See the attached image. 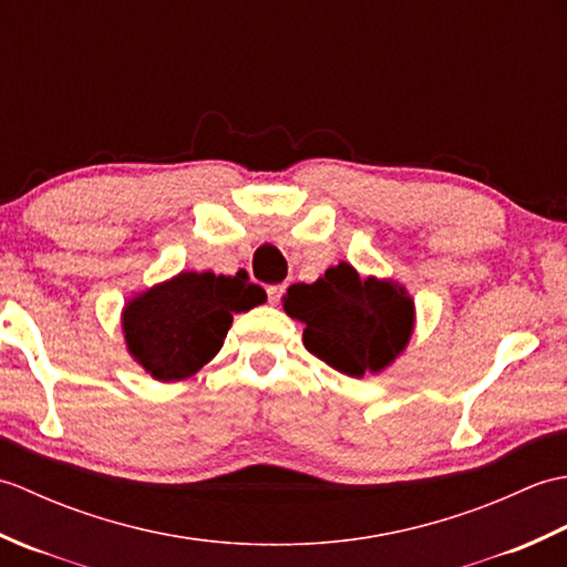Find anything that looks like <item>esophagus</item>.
I'll return each instance as SVG.
<instances>
[{"instance_id":"1","label":"esophagus","mask_w":567,"mask_h":567,"mask_svg":"<svg viewBox=\"0 0 567 567\" xmlns=\"http://www.w3.org/2000/svg\"><path fill=\"white\" fill-rule=\"evenodd\" d=\"M282 292H285V285H270V287H268V302H270V305L280 302Z\"/></svg>"}]
</instances>
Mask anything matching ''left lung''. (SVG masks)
Returning a JSON list of instances; mask_svg holds the SVG:
<instances>
[{
	"mask_svg": "<svg viewBox=\"0 0 567 567\" xmlns=\"http://www.w3.org/2000/svg\"><path fill=\"white\" fill-rule=\"evenodd\" d=\"M282 309L305 323L307 351L348 378L388 370L406 351L416 323L404 285L358 275L351 262L333 265L311 285H292Z\"/></svg>",
	"mask_w": 567,
	"mask_h": 567,
	"instance_id": "1",
	"label": "left lung"
}]
</instances>
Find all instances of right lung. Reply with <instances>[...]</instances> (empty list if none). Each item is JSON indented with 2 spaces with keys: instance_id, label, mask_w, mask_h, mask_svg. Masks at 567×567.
I'll use <instances>...</instances> for the list:
<instances>
[{
  "instance_id": "right-lung-1",
  "label": "right lung",
  "mask_w": 567,
  "mask_h": 567,
  "mask_svg": "<svg viewBox=\"0 0 567 567\" xmlns=\"http://www.w3.org/2000/svg\"><path fill=\"white\" fill-rule=\"evenodd\" d=\"M265 299V290L248 280L246 270H183L124 305L126 351L153 380H187L221 351L234 315Z\"/></svg>"
}]
</instances>
